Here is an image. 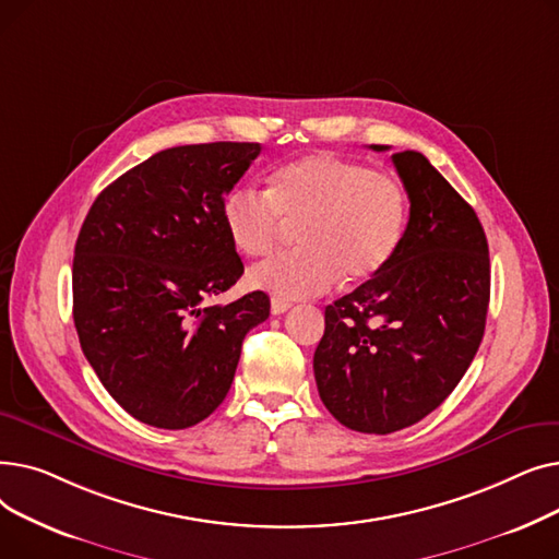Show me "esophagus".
Returning a JSON list of instances; mask_svg holds the SVG:
<instances>
[{"label":"esophagus","mask_w":559,"mask_h":559,"mask_svg":"<svg viewBox=\"0 0 559 559\" xmlns=\"http://www.w3.org/2000/svg\"><path fill=\"white\" fill-rule=\"evenodd\" d=\"M289 301H283V299H272V314H283L289 310Z\"/></svg>","instance_id":"obj_1"}]
</instances>
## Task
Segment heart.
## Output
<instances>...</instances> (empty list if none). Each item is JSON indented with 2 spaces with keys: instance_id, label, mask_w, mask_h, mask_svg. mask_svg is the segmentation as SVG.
<instances>
[{
  "instance_id": "obj_1",
  "label": "heart",
  "mask_w": 559,
  "mask_h": 559,
  "mask_svg": "<svg viewBox=\"0 0 559 559\" xmlns=\"http://www.w3.org/2000/svg\"><path fill=\"white\" fill-rule=\"evenodd\" d=\"M222 222L235 251L270 253L287 226H297L299 249L264 260L249 285L278 299L321 295L342 276L362 283L396 255L407 194L392 174L333 154H310L278 167L267 192L233 190L222 203Z\"/></svg>"
}]
</instances>
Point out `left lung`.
<instances>
[{
    "mask_svg": "<svg viewBox=\"0 0 559 559\" xmlns=\"http://www.w3.org/2000/svg\"><path fill=\"white\" fill-rule=\"evenodd\" d=\"M392 163L409 199L401 247L378 276L326 306L312 362L329 413L371 435L444 403L483 342L489 306V249L472 205L424 154L399 152Z\"/></svg>",
    "mask_w": 559,
    "mask_h": 559,
    "instance_id": "obj_1",
    "label": "left lung"
}]
</instances>
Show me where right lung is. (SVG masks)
<instances>
[{
    "mask_svg": "<svg viewBox=\"0 0 559 559\" xmlns=\"http://www.w3.org/2000/svg\"><path fill=\"white\" fill-rule=\"evenodd\" d=\"M258 142L183 144L112 181L74 247V326L83 356L131 417L181 430L226 399L245 335L270 317L251 292L205 306L245 272L222 203Z\"/></svg>",
    "mask_w": 559,
    "mask_h": 559,
    "instance_id": "right-lung-1",
    "label": "right lung"
}]
</instances>
